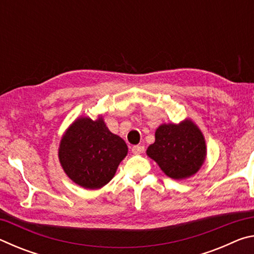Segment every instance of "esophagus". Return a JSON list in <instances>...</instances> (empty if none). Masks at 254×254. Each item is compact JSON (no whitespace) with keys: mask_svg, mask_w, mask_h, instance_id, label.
I'll return each instance as SVG.
<instances>
[{"mask_svg":"<svg viewBox=\"0 0 254 254\" xmlns=\"http://www.w3.org/2000/svg\"><path fill=\"white\" fill-rule=\"evenodd\" d=\"M144 151V145L137 144V145H133L132 147V152L134 154H140Z\"/></svg>","mask_w":254,"mask_h":254,"instance_id":"obj_1","label":"esophagus"}]
</instances>
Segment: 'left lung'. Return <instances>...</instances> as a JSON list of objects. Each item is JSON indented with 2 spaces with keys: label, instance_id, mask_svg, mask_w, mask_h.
Wrapping results in <instances>:
<instances>
[{
  "label": "left lung",
  "instance_id": "1",
  "mask_svg": "<svg viewBox=\"0 0 254 254\" xmlns=\"http://www.w3.org/2000/svg\"><path fill=\"white\" fill-rule=\"evenodd\" d=\"M167 176L174 179L190 177L203 165L206 157L204 136L190 121L162 124L156 131V141L147 150Z\"/></svg>",
  "mask_w": 254,
  "mask_h": 254
}]
</instances>
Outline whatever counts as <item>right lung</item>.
Listing matches in <instances>:
<instances>
[{
	"instance_id": "1",
	"label": "right lung",
	"mask_w": 254,
	"mask_h": 254,
	"mask_svg": "<svg viewBox=\"0 0 254 254\" xmlns=\"http://www.w3.org/2000/svg\"><path fill=\"white\" fill-rule=\"evenodd\" d=\"M127 153L122 137L113 134L102 119L81 118L63 136L59 160L72 182L88 189H97L113 178Z\"/></svg>"
}]
</instances>
